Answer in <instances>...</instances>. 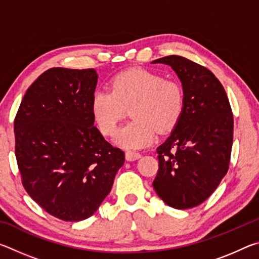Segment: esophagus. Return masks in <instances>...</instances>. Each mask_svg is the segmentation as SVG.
I'll return each mask as SVG.
<instances>
[{
    "label": "esophagus",
    "instance_id": "esophagus-1",
    "mask_svg": "<svg viewBox=\"0 0 259 259\" xmlns=\"http://www.w3.org/2000/svg\"><path fill=\"white\" fill-rule=\"evenodd\" d=\"M142 157V154L138 152H135V151H126L125 152V160L126 161H136Z\"/></svg>",
    "mask_w": 259,
    "mask_h": 259
}]
</instances>
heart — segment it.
<instances>
[{"label": "heart", "mask_w": 259, "mask_h": 259, "mask_svg": "<svg viewBox=\"0 0 259 259\" xmlns=\"http://www.w3.org/2000/svg\"><path fill=\"white\" fill-rule=\"evenodd\" d=\"M133 120L117 131L115 143L126 148L146 146L156 130L166 133L181 119L185 96L177 81L145 68L121 72L111 81V90L98 89L91 97V113L102 135L111 137L131 105Z\"/></svg>", "instance_id": "b5f03b06"}]
</instances>
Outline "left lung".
Instances as JSON below:
<instances>
[{
    "mask_svg": "<svg viewBox=\"0 0 259 259\" xmlns=\"http://www.w3.org/2000/svg\"><path fill=\"white\" fill-rule=\"evenodd\" d=\"M171 66L182 82L185 105L171 135L156 148V194L175 209L204 202L229 170L233 114L224 87L201 65L182 56L152 61Z\"/></svg>",
    "mask_w": 259,
    "mask_h": 259,
    "instance_id": "obj_1",
    "label": "left lung"
}]
</instances>
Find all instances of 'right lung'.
<instances>
[{
    "label": "right lung",
    "mask_w": 259,
    "mask_h": 259,
    "mask_svg": "<svg viewBox=\"0 0 259 259\" xmlns=\"http://www.w3.org/2000/svg\"><path fill=\"white\" fill-rule=\"evenodd\" d=\"M94 68L54 67L24 96L15 119V154L26 192L48 213L80 222L111 192L124 152L94 125Z\"/></svg>",
    "instance_id": "obj_1"
}]
</instances>
